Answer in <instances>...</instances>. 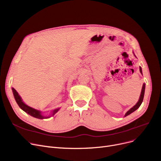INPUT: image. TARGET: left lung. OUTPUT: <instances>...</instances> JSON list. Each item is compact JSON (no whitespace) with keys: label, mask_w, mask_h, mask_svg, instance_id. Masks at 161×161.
<instances>
[{"label":"left lung","mask_w":161,"mask_h":161,"mask_svg":"<svg viewBox=\"0 0 161 161\" xmlns=\"http://www.w3.org/2000/svg\"><path fill=\"white\" fill-rule=\"evenodd\" d=\"M140 73L142 74V68L141 67H140ZM145 84H143V86H142V92H141V94H140V99L138 102H137V103L133 107V108H132L130 109L129 111H128L126 114L125 117H126L128 116V114H130V113H133L134 111H135L136 109H138L140 108V106L141 105L142 102H143V97H144V93H145Z\"/></svg>","instance_id":"left-lung-1"}]
</instances>
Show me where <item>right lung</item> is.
Returning <instances> with one entry per match:
<instances>
[{"label": "right lung", "instance_id": "right-lung-1", "mask_svg": "<svg viewBox=\"0 0 161 161\" xmlns=\"http://www.w3.org/2000/svg\"><path fill=\"white\" fill-rule=\"evenodd\" d=\"M12 92H13V94L14 96L15 99H16V101L18 103V105H19V108L23 110L25 112H26L27 113H28L29 114H30L31 116H32L33 117H35L36 119H47L50 117H44L43 115H42L41 112L39 110H36L35 109H33L32 108H31V107L27 105L25 103H24V102L22 101V99L21 98V97L19 96L18 93L16 92V90H15L14 88H12ZM59 109V108H58L56 109H54L53 111H52V115H54V114L58 111V110Z\"/></svg>", "mask_w": 161, "mask_h": 161}]
</instances>
